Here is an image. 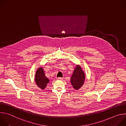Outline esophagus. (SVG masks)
<instances>
[{
  "label": "esophagus",
  "mask_w": 126,
  "mask_h": 126,
  "mask_svg": "<svg viewBox=\"0 0 126 126\" xmlns=\"http://www.w3.org/2000/svg\"><path fill=\"white\" fill-rule=\"evenodd\" d=\"M57 79H58V80H61V79H63V78H62V77H59V78H57Z\"/></svg>",
  "instance_id": "esophagus-1"
}]
</instances>
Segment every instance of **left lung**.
I'll use <instances>...</instances> for the list:
<instances>
[{"label": "left lung", "instance_id": "obj_1", "mask_svg": "<svg viewBox=\"0 0 126 126\" xmlns=\"http://www.w3.org/2000/svg\"><path fill=\"white\" fill-rule=\"evenodd\" d=\"M86 77L84 71L82 70L80 66L77 65L73 74L71 77V83L74 89L76 90H79L83 85Z\"/></svg>", "mask_w": 126, "mask_h": 126}]
</instances>
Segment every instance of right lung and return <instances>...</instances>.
I'll use <instances>...</instances> for the list:
<instances>
[{
	"label": "right lung",
	"mask_w": 126,
	"mask_h": 126,
	"mask_svg": "<svg viewBox=\"0 0 126 126\" xmlns=\"http://www.w3.org/2000/svg\"><path fill=\"white\" fill-rule=\"evenodd\" d=\"M34 80L37 86L41 90H44L49 82V79L46 77L44 70L42 67L38 68L36 70Z\"/></svg>",
	"instance_id": "1"
}]
</instances>
